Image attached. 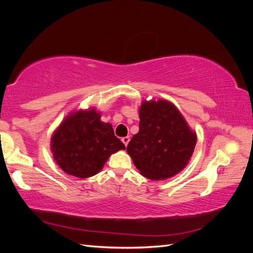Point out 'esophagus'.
Returning a JSON list of instances; mask_svg holds the SVG:
<instances>
[{
	"label": "esophagus",
	"instance_id": "obj_1",
	"mask_svg": "<svg viewBox=\"0 0 253 253\" xmlns=\"http://www.w3.org/2000/svg\"><path fill=\"white\" fill-rule=\"evenodd\" d=\"M121 140H122V142H124L125 145L126 147V145L128 144V141H129V137H128V136H126V137H124V138H122Z\"/></svg>",
	"mask_w": 253,
	"mask_h": 253
}]
</instances>
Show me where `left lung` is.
Here are the masks:
<instances>
[{"instance_id":"obj_1","label":"left lung","mask_w":253,"mask_h":253,"mask_svg":"<svg viewBox=\"0 0 253 253\" xmlns=\"http://www.w3.org/2000/svg\"><path fill=\"white\" fill-rule=\"evenodd\" d=\"M139 132L126 151L144 177L153 180L172 177L189 163L196 134L175 106L166 100L144 101L139 110Z\"/></svg>"}]
</instances>
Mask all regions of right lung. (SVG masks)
I'll use <instances>...</instances> for the list:
<instances>
[{
	"instance_id": "1",
	"label": "right lung",
	"mask_w": 253,
	"mask_h": 253,
	"mask_svg": "<svg viewBox=\"0 0 253 253\" xmlns=\"http://www.w3.org/2000/svg\"><path fill=\"white\" fill-rule=\"evenodd\" d=\"M125 149L112 126L102 122L95 110L71 114L51 138L57 164L64 172L79 178L97 174L111 154Z\"/></svg>"
}]
</instances>
